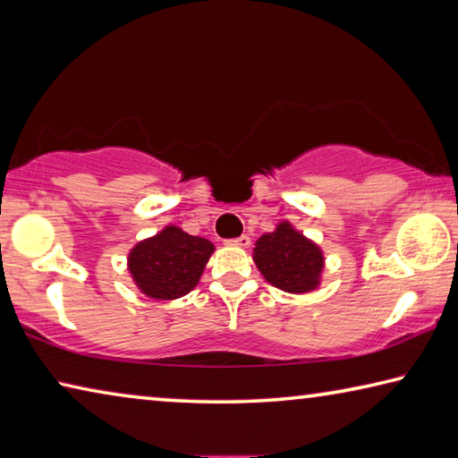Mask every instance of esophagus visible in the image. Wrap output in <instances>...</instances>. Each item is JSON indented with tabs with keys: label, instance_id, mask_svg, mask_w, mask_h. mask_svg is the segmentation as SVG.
I'll list each match as a JSON object with an SVG mask.
<instances>
[{
	"label": "esophagus",
	"instance_id": "1",
	"mask_svg": "<svg viewBox=\"0 0 458 458\" xmlns=\"http://www.w3.org/2000/svg\"><path fill=\"white\" fill-rule=\"evenodd\" d=\"M228 244H230V246L248 248V246H250V238H248L246 234H242V236H238V238H234V240H228Z\"/></svg>",
	"mask_w": 458,
	"mask_h": 458
}]
</instances>
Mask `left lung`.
<instances>
[{
	"instance_id": "8db88e82",
	"label": "left lung",
	"mask_w": 458,
	"mask_h": 458,
	"mask_svg": "<svg viewBox=\"0 0 458 458\" xmlns=\"http://www.w3.org/2000/svg\"><path fill=\"white\" fill-rule=\"evenodd\" d=\"M252 260L267 283L284 293L305 294L321 284L325 268L321 246L289 220L278 222L273 232H267L254 242Z\"/></svg>"
}]
</instances>
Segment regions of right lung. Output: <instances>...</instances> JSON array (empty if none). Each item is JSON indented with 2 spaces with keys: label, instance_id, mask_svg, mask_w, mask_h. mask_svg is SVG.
<instances>
[{
  "label": "right lung",
  "instance_id": "add662e5",
  "mask_svg": "<svg viewBox=\"0 0 458 458\" xmlns=\"http://www.w3.org/2000/svg\"><path fill=\"white\" fill-rule=\"evenodd\" d=\"M216 246L169 224L129 250L127 268L145 297L174 301L196 289Z\"/></svg>",
  "mask_w": 458,
  "mask_h": 458
}]
</instances>
